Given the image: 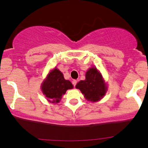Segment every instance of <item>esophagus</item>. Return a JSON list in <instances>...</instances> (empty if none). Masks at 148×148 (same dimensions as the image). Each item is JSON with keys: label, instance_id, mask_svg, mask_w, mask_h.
<instances>
[{"label": "esophagus", "instance_id": "1", "mask_svg": "<svg viewBox=\"0 0 148 148\" xmlns=\"http://www.w3.org/2000/svg\"><path fill=\"white\" fill-rule=\"evenodd\" d=\"M76 84H77V81H76V80H73V81H72V84L74 85V86H76Z\"/></svg>", "mask_w": 148, "mask_h": 148}]
</instances>
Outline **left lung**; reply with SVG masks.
I'll list each match as a JSON object with an SVG mask.
<instances>
[{"label":"left lung","instance_id":"left-lung-1","mask_svg":"<svg viewBox=\"0 0 148 148\" xmlns=\"http://www.w3.org/2000/svg\"><path fill=\"white\" fill-rule=\"evenodd\" d=\"M76 88L81 91L86 99L91 101L101 99L106 91L104 81L95 67L88 69L86 74V79L79 81Z\"/></svg>","mask_w":148,"mask_h":148}]
</instances>
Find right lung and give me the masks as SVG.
<instances>
[{
  "mask_svg": "<svg viewBox=\"0 0 148 148\" xmlns=\"http://www.w3.org/2000/svg\"><path fill=\"white\" fill-rule=\"evenodd\" d=\"M72 88V83L64 79L62 72L56 68L49 73L42 86L43 93L52 103L59 102L62 95L65 94L67 90Z\"/></svg>",
  "mask_w": 148,
  "mask_h": 148,
  "instance_id": "obj_1",
  "label": "right lung"
}]
</instances>
